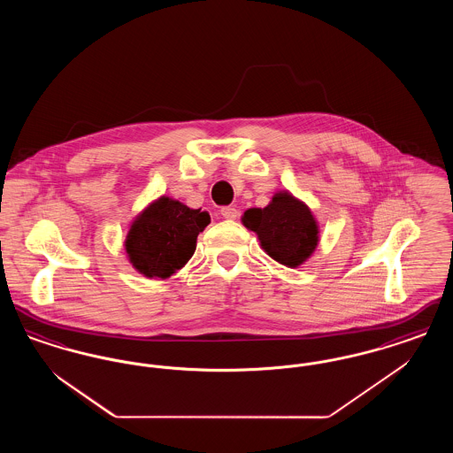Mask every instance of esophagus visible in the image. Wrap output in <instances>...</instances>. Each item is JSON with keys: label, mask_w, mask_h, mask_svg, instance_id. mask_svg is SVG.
Returning a JSON list of instances; mask_svg holds the SVG:
<instances>
[{"label": "esophagus", "mask_w": 453, "mask_h": 453, "mask_svg": "<svg viewBox=\"0 0 453 453\" xmlns=\"http://www.w3.org/2000/svg\"><path fill=\"white\" fill-rule=\"evenodd\" d=\"M220 216L227 219V220H234L239 216V212H237V209H234V207H222L220 209Z\"/></svg>", "instance_id": "esophagus-1"}]
</instances>
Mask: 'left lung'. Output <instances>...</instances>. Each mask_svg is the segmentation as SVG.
<instances>
[{
    "instance_id": "1",
    "label": "left lung",
    "mask_w": 453,
    "mask_h": 453,
    "mask_svg": "<svg viewBox=\"0 0 453 453\" xmlns=\"http://www.w3.org/2000/svg\"><path fill=\"white\" fill-rule=\"evenodd\" d=\"M242 224L258 234L261 248L272 258L288 268L302 265L319 242L311 209L288 192L275 195L265 209H248Z\"/></svg>"
}]
</instances>
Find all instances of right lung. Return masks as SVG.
<instances>
[{"label":"right lung","instance_id":"right-lung-1","mask_svg":"<svg viewBox=\"0 0 453 453\" xmlns=\"http://www.w3.org/2000/svg\"><path fill=\"white\" fill-rule=\"evenodd\" d=\"M211 216L178 200L161 196L130 226L126 251L132 266L144 277L168 279L192 258L196 236Z\"/></svg>","mask_w":453,"mask_h":453}]
</instances>
